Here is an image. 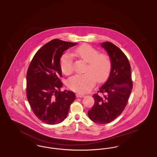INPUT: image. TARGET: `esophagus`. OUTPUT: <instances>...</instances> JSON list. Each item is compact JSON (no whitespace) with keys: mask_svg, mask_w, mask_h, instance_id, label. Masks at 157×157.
<instances>
[{"mask_svg":"<svg viewBox=\"0 0 157 157\" xmlns=\"http://www.w3.org/2000/svg\"><path fill=\"white\" fill-rule=\"evenodd\" d=\"M76 97L77 98H83L85 97V95H82L81 94H79V93H77L76 94Z\"/></svg>","mask_w":157,"mask_h":157,"instance_id":"obj_1","label":"esophagus"}]
</instances>
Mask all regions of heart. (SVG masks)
I'll use <instances>...</instances> for the list:
<instances>
[{
    "instance_id": "1",
    "label": "heart",
    "mask_w": 157,
    "mask_h": 157,
    "mask_svg": "<svg viewBox=\"0 0 157 157\" xmlns=\"http://www.w3.org/2000/svg\"><path fill=\"white\" fill-rule=\"evenodd\" d=\"M69 53H65L60 59V67L63 73L70 74L73 71L74 58L86 62L85 73L70 77L67 81V87L77 92L84 94L89 92L94 86L96 81L102 82L109 75L111 60L108 55L99 53V51L89 45H83L76 48Z\"/></svg>"
}]
</instances>
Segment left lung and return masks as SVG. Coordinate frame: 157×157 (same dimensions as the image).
Returning a JSON list of instances; mask_svg holds the SVG:
<instances>
[{
	"mask_svg": "<svg viewBox=\"0 0 157 157\" xmlns=\"http://www.w3.org/2000/svg\"><path fill=\"white\" fill-rule=\"evenodd\" d=\"M101 46L109 56L111 69L107 81L92 95L95 103L88 115L94 122L105 124L121 114L133 86L130 63L124 53L110 42L102 43Z\"/></svg>",
	"mask_w": 157,
	"mask_h": 157,
	"instance_id": "left-lung-1",
	"label": "left lung"
}]
</instances>
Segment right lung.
I'll use <instances>...</instances> for the list:
<instances>
[{"mask_svg":"<svg viewBox=\"0 0 157 157\" xmlns=\"http://www.w3.org/2000/svg\"><path fill=\"white\" fill-rule=\"evenodd\" d=\"M77 43L53 39L33 56L26 74V96L39 120L49 125L60 123L67 117L75 99L73 92L60 91L62 82L60 59L63 53Z\"/></svg>","mask_w":157,"mask_h":157,"instance_id":"1","label":"right lung"}]
</instances>
